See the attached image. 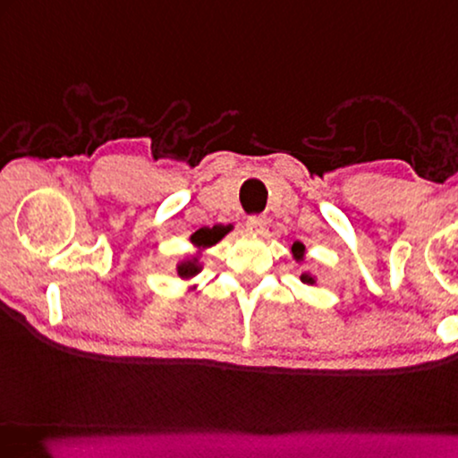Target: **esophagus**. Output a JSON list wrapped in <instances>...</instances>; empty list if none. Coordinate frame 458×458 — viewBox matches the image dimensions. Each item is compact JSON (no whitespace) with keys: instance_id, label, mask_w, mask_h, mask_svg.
Segmentation results:
<instances>
[{"instance_id":"34e87169","label":"esophagus","mask_w":458,"mask_h":458,"mask_svg":"<svg viewBox=\"0 0 458 458\" xmlns=\"http://www.w3.org/2000/svg\"><path fill=\"white\" fill-rule=\"evenodd\" d=\"M265 226H267V217L265 216H249L247 217V230L252 234H263Z\"/></svg>"}]
</instances>
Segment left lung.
Here are the masks:
<instances>
[{"instance_id":"left-lung-1","label":"left lung","mask_w":458,"mask_h":458,"mask_svg":"<svg viewBox=\"0 0 458 458\" xmlns=\"http://www.w3.org/2000/svg\"><path fill=\"white\" fill-rule=\"evenodd\" d=\"M292 250L296 252V259H302V252H304V247H302V244L296 242L294 247H292ZM300 279H302L304 284H315V279H312L310 276H302V277H300Z\"/></svg>"}]
</instances>
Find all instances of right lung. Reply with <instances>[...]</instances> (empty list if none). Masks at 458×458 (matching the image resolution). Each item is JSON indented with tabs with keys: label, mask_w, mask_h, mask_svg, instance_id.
Here are the masks:
<instances>
[{
	"label": "right lung",
	"mask_w": 458,
	"mask_h": 458,
	"mask_svg": "<svg viewBox=\"0 0 458 458\" xmlns=\"http://www.w3.org/2000/svg\"><path fill=\"white\" fill-rule=\"evenodd\" d=\"M228 228H222V226H214V228H201L197 230L193 236H191V241H193L195 247L199 249H206V247H211V244H216L220 238L226 234ZM199 271V267H197L195 261H187V263H181L179 265V276L181 277H191L195 276V273Z\"/></svg>",
	"instance_id": "add662e5"
}]
</instances>
